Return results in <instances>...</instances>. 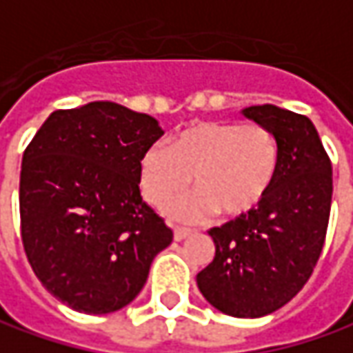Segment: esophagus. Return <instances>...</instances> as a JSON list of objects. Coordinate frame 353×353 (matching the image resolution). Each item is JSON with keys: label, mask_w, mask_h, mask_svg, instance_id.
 I'll use <instances>...</instances> for the list:
<instances>
[{"label": "esophagus", "mask_w": 353, "mask_h": 353, "mask_svg": "<svg viewBox=\"0 0 353 353\" xmlns=\"http://www.w3.org/2000/svg\"><path fill=\"white\" fill-rule=\"evenodd\" d=\"M192 235V229H185V227H176L174 229V239L176 241H183V239H188Z\"/></svg>", "instance_id": "obj_1"}]
</instances>
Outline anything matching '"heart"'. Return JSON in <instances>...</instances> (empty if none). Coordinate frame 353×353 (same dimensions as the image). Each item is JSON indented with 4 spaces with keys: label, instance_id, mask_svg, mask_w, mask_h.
Segmentation results:
<instances>
[{
    "label": "heart",
    "instance_id": "heart-1",
    "mask_svg": "<svg viewBox=\"0 0 353 353\" xmlns=\"http://www.w3.org/2000/svg\"><path fill=\"white\" fill-rule=\"evenodd\" d=\"M279 172V144L261 124L205 120L188 126L170 142L154 144L138 161L140 192L150 205L163 207L194 185L188 202L168 206L177 219L245 217L263 205Z\"/></svg>",
    "mask_w": 353,
    "mask_h": 353
}]
</instances>
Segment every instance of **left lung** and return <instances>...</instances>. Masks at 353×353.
Segmentation results:
<instances>
[{"label": "left lung", "instance_id": "8db88e82", "mask_svg": "<svg viewBox=\"0 0 353 353\" xmlns=\"http://www.w3.org/2000/svg\"><path fill=\"white\" fill-rule=\"evenodd\" d=\"M243 114L274 134L279 172L263 205L209 231L215 256L197 274V286L223 314L261 318L294 299L320 259L332 163L310 118L272 104Z\"/></svg>", "mask_w": 353, "mask_h": 353}]
</instances>
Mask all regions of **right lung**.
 I'll return each mask as SVG.
<instances>
[{
	"label": "right lung",
	"mask_w": 353,
	"mask_h": 353,
	"mask_svg": "<svg viewBox=\"0 0 353 353\" xmlns=\"http://www.w3.org/2000/svg\"><path fill=\"white\" fill-rule=\"evenodd\" d=\"M158 120L116 102L54 110L23 152L21 241L41 284L77 312L124 308L174 233L142 201L138 161Z\"/></svg>",
	"instance_id": "right-lung-1"
}]
</instances>
